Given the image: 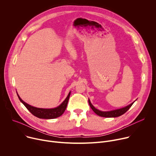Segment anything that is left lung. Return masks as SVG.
Segmentation results:
<instances>
[{"instance_id": "left-lung-1", "label": "left lung", "mask_w": 156, "mask_h": 156, "mask_svg": "<svg viewBox=\"0 0 156 156\" xmlns=\"http://www.w3.org/2000/svg\"><path fill=\"white\" fill-rule=\"evenodd\" d=\"M137 99H136L134 102H132L131 104H129L128 105L121 108H119V109H116V110H110V111H101L99 110V109L96 108L93 105L91 104L90 99H88V102L89 104H90L91 108H92V110L95 112V114H96L102 117H107V118H110V117H119L121 116L122 115L124 114L126 111L131 107V105L133 104Z\"/></svg>"}]
</instances>
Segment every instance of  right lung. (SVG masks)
<instances>
[{"label": "right lung", "instance_id": "add662e5", "mask_svg": "<svg viewBox=\"0 0 156 156\" xmlns=\"http://www.w3.org/2000/svg\"><path fill=\"white\" fill-rule=\"evenodd\" d=\"M70 93H71V91L69 92L67 97L66 98V99L58 107L55 108H43L35 107L27 104V102H25L21 99V98L19 96V95L16 93L17 96L20 101H21V102L27 107V108L33 115L36 116L37 118L44 119H53L61 116L65 112L66 106H67Z\"/></svg>", "mask_w": 156, "mask_h": 156}]
</instances>
